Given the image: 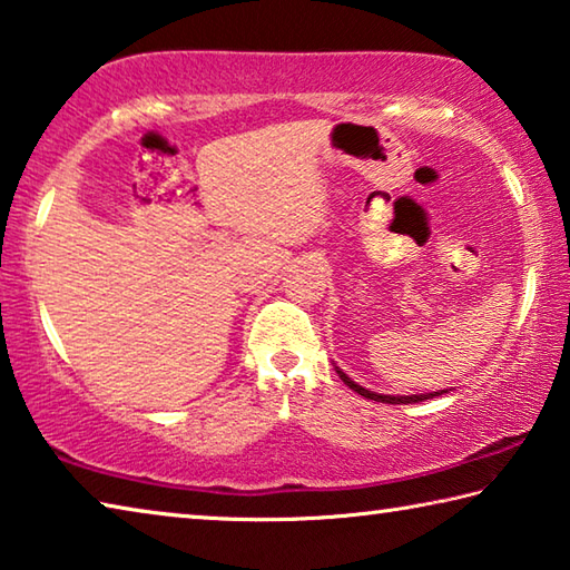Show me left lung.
<instances>
[{
  "mask_svg": "<svg viewBox=\"0 0 570 570\" xmlns=\"http://www.w3.org/2000/svg\"><path fill=\"white\" fill-rule=\"evenodd\" d=\"M335 373L341 375V381L351 387V391H355L357 395H363V397H367V401H375V403H391V405H407V403H421V401H431V397H435V395H443V393H448V391H441V393H421V395H383V393H373V391H367V387H363V385H357L355 381H351V377H347L341 367L335 365Z\"/></svg>",
  "mask_w": 570,
  "mask_h": 570,
  "instance_id": "8db88e82",
  "label": "left lung"
}]
</instances>
